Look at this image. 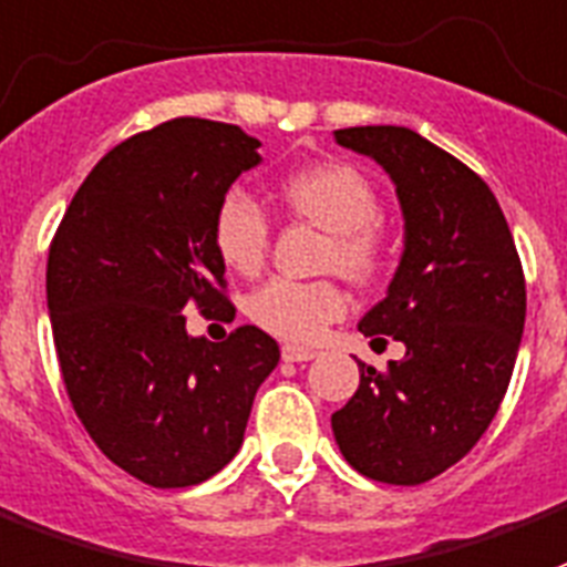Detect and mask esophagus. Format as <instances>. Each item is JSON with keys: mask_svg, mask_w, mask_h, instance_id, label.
I'll list each match as a JSON object with an SVG mask.
<instances>
[{"mask_svg": "<svg viewBox=\"0 0 567 567\" xmlns=\"http://www.w3.org/2000/svg\"><path fill=\"white\" fill-rule=\"evenodd\" d=\"M280 355H284V361H310V359H317V349L284 343V347H280Z\"/></svg>", "mask_w": 567, "mask_h": 567, "instance_id": "34e87169", "label": "esophagus"}]
</instances>
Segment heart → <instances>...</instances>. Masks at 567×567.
<instances>
[{
	"label": "heart",
	"mask_w": 567,
	"mask_h": 567,
	"mask_svg": "<svg viewBox=\"0 0 567 567\" xmlns=\"http://www.w3.org/2000/svg\"><path fill=\"white\" fill-rule=\"evenodd\" d=\"M280 197L296 215L331 233L329 266L352 278H373L389 257L380 190L352 164H317L280 182ZM266 212L248 194H227L215 215V248L238 275H257L268 254ZM349 308L334 280L275 278L250 296V317L284 340L310 343Z\"/></svg>",
	"instance_id": "heart-1"
}]
</instances>
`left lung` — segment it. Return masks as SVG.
<instances>
[{
    "instance_id": "1",
    "label": "left lung",
    "mask_w": 567,
    "mask_h": 567,
    "mask_svg": "<svg viewBox=\"0 0 567 567\" xmlns=\"http://www.w3.org/2000/svg\"><path fill=\"white\" fill-rule=\"evenodd\" d=\"M373 157L398 190L403 254L389 292L361 317L406 355L331 415L340 454L382 484H424L466 457L508 391L526 322V280L493 190L466 164L398 125L334 131Z\"/></svg>"
}]
</instances>
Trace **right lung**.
Wrapping results in <instances>:
<instances>
[{
	"mask_svg": "<svg viewBox=\"0 0 567 567\" xmlns=\"http://www.w3.org/2000/svg\"><path fill=\"white\" fill-rule=\"evenodd\" d=\"M262 161L238 125L173 118L106 152L47 257V310L76 419L118 470L194 487L241 449L275 338L241 326L194 338L185 310L229 305L215 215Z\"/></svg>",
	"mask_w": 567,
	"mask_h": 567,
	"instance_id": "obj_1",
	"label": "right lung"
}]
</instances>
